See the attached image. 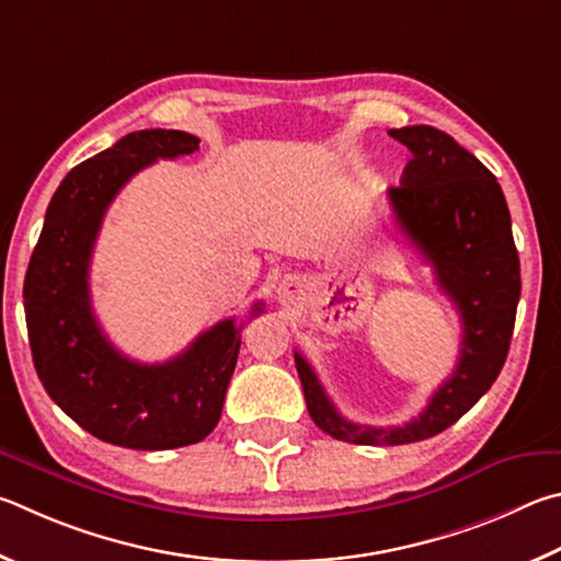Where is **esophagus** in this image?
Instances as JSON below:
<instances>
[{
  "label": "esophagus",
  "mask_w": 561,
  "mask_h": 561,
  "mask_svg": "<svg viewBox=\"0 0 561 561\" xmlns=\"http://www.w3.org/2000/svg\"><path fill=\"white\" fill-rule=\"evenodd\" d=\"M308 283L300 278V275H286L278 286V300L286 306V302H296L302 293H306Z\"/></svg>",
  "instance_id": "1"
}]
</instances>
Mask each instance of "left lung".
Listing matches in <instances>:
<instances>
[{
  "label": "left lung",
  "mask_w": 561,
  "mask_h": 561,
  "mask_svg": "<svg viewBox=\"0 0 561 561\" xmlns=\"http://www.w3.org/2000/svg\"><path fill=\"white\" fill-rule=\"evenodd\" d=\"M389 135L407 145L411 160L389 204L401 233L424 253L438 288L460 312V357L426 409L404 426L352 424L340 414L296 352V367L310 419L332 438L359 446L416 444L440 434L493 387L503 369L519 300V259L505 194L495 174L431 125H409Z\"/></svg>",
  "instance_id": "1"
}]
</instances>
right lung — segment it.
<instances>
[{"mask_svg": "<svg viewBox=\"0 0 561 561\" xmlns=\"http://www.w3.org/2000/svg\"><path fill=\"white\" fill-rule=\"evenodd\" d=\"M199 137L137 130L73 167L46 209L24 278L28 345L46 394L105 444L170 450L199 444L219 424L241 347V325L221 320L182 355L142 365L98 325L88 286L93 245L117 192L147 164L192 154ZM263 312L255 302L251 318Z\"/></svg>", "mask_w": 561, "mask_h": 561, "instance_id": "add662e5", "label": "right lung"}]
</instances>
